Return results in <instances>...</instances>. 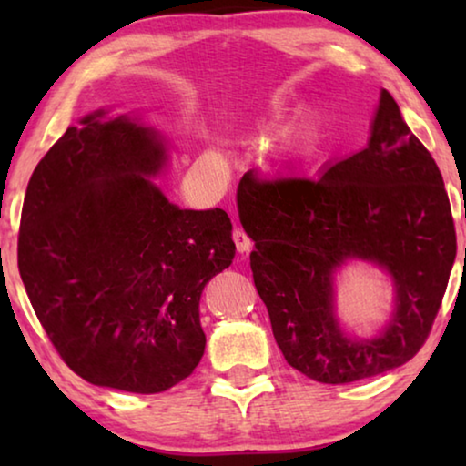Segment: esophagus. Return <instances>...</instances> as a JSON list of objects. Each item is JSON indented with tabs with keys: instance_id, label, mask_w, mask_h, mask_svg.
Listing matches in <instances>:
<instances>
[{
	"instance_id": "34e87169",
	"label": "esophagus",
	"mask_w": 466,
	"mask_h": 466,
	"mask_svg": "<svg viewBox=\"0 0 466 466\" xmlns=\"http://www.w3.org/2000/svg\"><path fill=\"white\" fill-rule=\"evenodd\" d=\"M232 238H234V244H236V250H238V252H248L252 248V240L248 238L247 234H244V230H240V228H234Z\"/></svg>"
}]
</instances>
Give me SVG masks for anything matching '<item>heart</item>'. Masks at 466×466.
Instances as JSON below:
<instances>
[{
	"instance_id": "1",
	"label": "heart",
	"mask_w": 466,
	"mask_h": 466,
	"mask_svg": "<svg viewBox=\"0 0 466 466\" xmlns=\"http://www.w3.org/2000/svg\"><path fill=\"white\" fill-rule=\"evenodd\" d=\"M309 129H310V119L306 113L298 115V123H296V136H298V144L306 146L310 141L309 137Z\"/></svg>"
}]
</instances>
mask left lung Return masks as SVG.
Wrapping results in <instances>:
<instances>
[{
	"label": "left lung",
	"mask_w": 466,
	"mask_h": 466,
	"mask_svg": "<svg viewBox=\"0 0 466 466\" xmlns=\"http://www.w3.org/2000/svg\"><path fill=\"white\" fill-rule=\"evenodd\" d=\"M238 216L255 250L252 279L283 358L325 384L389 372L430 335L456 257L444 180L389 92L368 146L319 178L263 180L247 172ZM351 258L391 275L395 310L374 338L347 336L334 314V273Z\"/></svg>",
	"instance_id": "obj_1"
}]
</instances>
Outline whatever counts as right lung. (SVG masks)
<instances>
[{
    "instance_id": "1",
    "label": "right lung",
    "mask_w": 466,
    "mask_h": 466,
    "mask_svg": "<svg viewBox=\"0 0 466 466\" xmlns=\"http://www.w3.org/2000/svg\"><path fill=\"white\" fill-rule=\"evenodd\" d=\"M167 160L160 131L100 108L30 177L20 278L55 350L90 384L164 392L203 358L199 299L232 265V222L170 203L154 183Z\"/></svg>"
}]
</instances>
